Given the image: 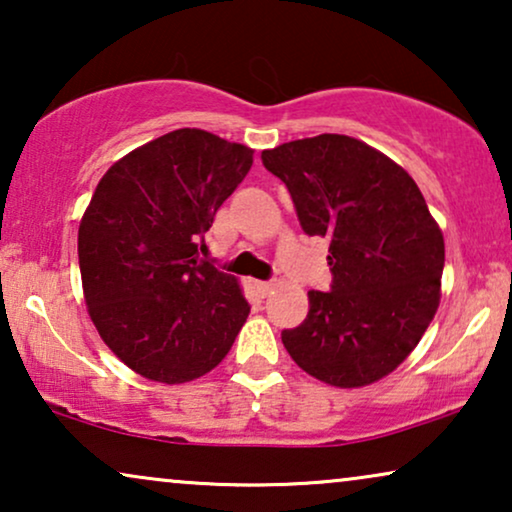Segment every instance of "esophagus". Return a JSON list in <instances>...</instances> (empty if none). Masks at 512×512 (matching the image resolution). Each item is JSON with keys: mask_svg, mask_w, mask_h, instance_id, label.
<instances>
[{"mask_svg": "<svg viewBox=\"0 0 512 512\" xmlns=\"http://www.w3.org/2000/svg\"><path fill=\"white\" fill-rule=\"evenodd\" d=\"M272 286H275L272 282H254V291H256L261 298H265V296H268V293L272 291Z\"/></svg>", "mask_w": 512, "mask_h": 512, "instance_id": "34e87169", "label": "esophagus"}]
</instances>
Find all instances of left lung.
<instances>
[{"mask_svg": "<svg viewBox=\"0 0 512 512\" xmlns=\"http://www.w3.org/2000/svg\"><path fill=\"white\" fill-rule=\"evenodd\" d=\"M305 235L328 237L331 291L282 331L291 359L333 387H363L405 361L438 310L445 242L403 167L347 135L263 151Z\"/></svg>", "mask_w": 512, "mask_h": 512, "instance_id": "1", "label": "left lung"}]
</instances>
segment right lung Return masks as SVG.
Returning <instances> with one entry per match:
<instances>
[{
	"mask_svg": "<svg viewBox=\"0 0 512 512\" xmlns=\"http://www.w3.org/2000/svg\"><path fill=\"white\" fill-rule=\"evenodd\" d=\"M249 146L181 128L107 170L79 226L90 319L107 347L153 382L181 384L230 352L251 305L200 258L216 209L247 177Z\"/></svg>",
	"mask_w": 512,
	"mask_h": 512,
	"instance_id": "obj_1",
	"label": "right lung"
}]
</instances>
